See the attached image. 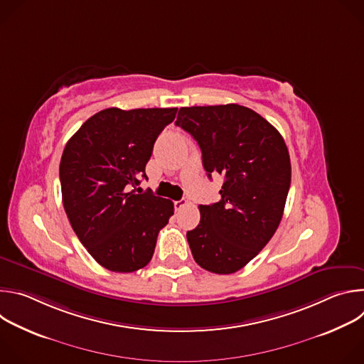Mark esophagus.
Segmentation results:
<instances>
[{
  "label": "esophagus",
  "instance_id": "obj_1",
  "mask_svg": "<svg viewBox=\"0 0 364 364\" xmlns=\"http://www.w3.org/2000/svg\"><path fill=\"white\" fill-rule=\"evenodd\" d=\"M187 204H188V201H187L186 198H181V200H176V201H174V209H176V210H181L183 207H186Z\"/></svg>",
  "mask_w": 364,
  "mask_h": 364
}]
</instances>
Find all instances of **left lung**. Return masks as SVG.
I'll return each instance as SVG.
<instances>
[{
	"instance_id": "1",
	"label": "left lung",
	"mask_w": 364,
	"mask_h": 364,
	"mask_svg": "<svg viewBox=\"0 0 364 364\" xmlns=\"http://www.w3.org/2000/svg\"><path fill=\"white\" fill-rule=\"evenodd\" d=\"M176 125L197 141L209 178L225 177L220 201L198 205L200 223L187 232L193 257L205 271L233 274L281 223L291 186L288 148L265 118L236 103L180 108Z\"/></svg>"
}]
</instances>
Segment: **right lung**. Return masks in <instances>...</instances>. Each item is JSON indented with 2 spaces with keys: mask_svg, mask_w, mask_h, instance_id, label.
<instances>
[{
  "mask_svg": "<svg viewBox=\"0 0 364 364\" xmlns=\"http://www.w3.org/2000/svg\"><path fill=\"white\" fill-rule=\"evenodd\" d=\"M177 108L103 109L68 141L60 184L69 222L95 261L112 272H134L151 261L159 232L174 215L171 200L151 190L135 194L155 139Z\"/></svg>",
  "mask_w": 364,
  "mask_h": 364,
  "instance_id": "right-lung-1",
  "label": "right lung"
}]
</instances>
